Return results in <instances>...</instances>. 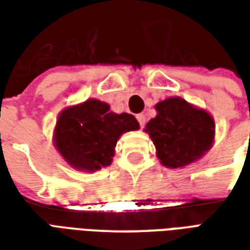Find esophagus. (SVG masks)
<instances>
[{"mask_svg": "<svg viewBox=\"0 0 250 250\" xmlns=\"http://www.w3.org/2000/svg\"><path fill=\"white\" fill-rule=\"evenodd\" d=\"M136 119L139 122V125H141V127H145V125H146V115L138 114L136 115Z\"/></svg>", "mask_w": 250, "mask_h": 250, "instance_id": "34e87169", "label": "esophagus"}]
</instances>
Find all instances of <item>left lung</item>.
<instances>
[{"label":"left lung","mask_w":250,"mask_h":250,"mask_svg":"<svg viewBox=\"0 0 250 250\" xmlns=\"http://www.w3.org/2000/svg\"><path fill=\"white\" fill-rule=\"evenodd\" d=\"M158 115L146 125L163 166L184 167L208 151L214 138V120L181 98L157 104Z\"/></svg>","instance_id":"left-lung-1"}]
</instances>
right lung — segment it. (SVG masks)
<instances>
[{
    "instance_id": "1",
    "label": "right lung",
    "mask_w": 250,
    "mask_h": 250,
    "mask_svg": "<svg viewBox=\"0 0 250 250\" xmlns=\"http://www.w3.org/2000/svg\"><path fill=\"white\" fill-rule=\"evenodd\" d=\"M139 128L130 114H115L96 99L62 111L55 130V145L72 167L95 171L112 162L119 136Z\"/></svg>"
}]
</instances>
